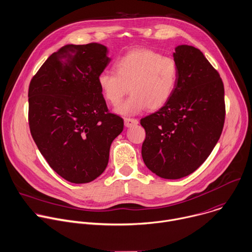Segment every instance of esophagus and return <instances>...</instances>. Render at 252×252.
<instances>
[{"mask_svg": "<svg viewBox=\"0 0 252 252\" xmlns=\"http://www.w3.org/2000/svg\"><path fill=\"white\" fill-rule=\"evenodd\" d=\"M124 122H125V126L126 127H131V126H136L138 124L137 120H135V119H128V118H126Z\"/></svg>", "mask_w": 252, "mask_h": 252, "instance_id": "34e87169", "label": "esophagus"}]
</instances>
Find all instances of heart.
I'll list each match as a JSON object with an SVG mask.
<instances>
[{"mask_svg":"<svg viewBox=\"0 0 252 252\" xmlns=\"http://www.w3.org/2000/svg\"><path fill=\"white\" fill-rule=\"evenodd\" d=\"M115 72H103L98 78L104 98L112 105H119L128 91L130 96L115 109L122 116H133L147 107L154 111L168 102L175 90L178 66L170 57L147 49H132L114 64Z\"/></svg>","mask_w":252,"mask_h":252,"instance_id":"1","label":"heart"}]
</instances>
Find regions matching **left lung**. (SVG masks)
Segmentation results:
<instances>
[{
    "mask_svg": "<svg viewBox=\"0 0 252 252\" xmlns=\"http://www.w3.org/2000/svg\"><path fill=\"white\" fill-rule=\"evenodd\" d=\"M175 90L165 106L140 121L145 129L141 155L147 168L164 179L190 175L205 162L222 131L223 84L200 49L181 44Z\"/></svg>",
    "mask_w": 252,
    "mask_h": 252,
    "instance_id": "8db88e82",
    "label": "left lung"
}]
</instances>
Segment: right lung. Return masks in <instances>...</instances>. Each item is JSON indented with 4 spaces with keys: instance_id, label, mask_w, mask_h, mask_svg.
<instances>
[{
    "instance_id": "1",
    "label": "right lung",
    "mask_w": 252,
    "mask_h": 252,
    "mask_svg": "<svg viewBox=\"0 0 252 252\" xmlns=\"http://www.w3.org/2000/svg\"><path fill=\"white\" fill-rule=\"evenodd\" d=\"M110 62L101 43L66 44L30 84L32 138L51 168L71 183H89L105 171L111 144L124 129L123 119L108 113L98 84Z\"/></svg>"
}]
</instances>
